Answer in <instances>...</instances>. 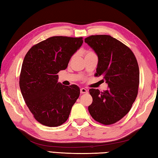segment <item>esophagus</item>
<instances>
[{
	"instance_id": "esophagus-1",
	"label": "esophagus",
	"mask_w": 158,
	"mask_h": 158,
	"mask_svg": "<svg viewBox=\"0 0 158 158\" xmlns=\"http://www.w3.org/2000/svg\"><path fill=\"white\" fill-rule=\"evenodd\" d=\"M80 93H81V94H84V93H88V90L85 89H84V88H82V89H80Z\"/></svg>"
}]
</instances>
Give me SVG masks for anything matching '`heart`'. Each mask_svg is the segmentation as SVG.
Segmentation results:
<instances>
[{
	"mask_svg": "<svg viewBox=\"0 0 158 158\" xmlns=\"http://www.w3.org/2000/svg\"><path fill=\"white\" fill-rule=\"evenodd\" d=\"M94 52H92V51H90V50H88V51H86V52H85V56H88V55H91V54H94ZM73 58V56L72 57V58Z\"/></svg>",
	"mask_w": 158,
	"mask_h": 158,
	"instance_id": "heart-1",
	"label": "heart"
}]
</instances>
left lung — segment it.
<instances>
[{
	"instance_id": "8db88e82",
	"label": "left lung",
	"mask_w": 158,
	"mask_h": 158,
	"mask_svg": "<svg viewBox=\"0 0 158 158\" xmlns=\"http://www.w3.org/2000/svg\"><path fill=\"white\" fill-rule=\"evenodd\" d=\"M84 41L98 56L95 76H103L109 87L103 92L89 90L93 102L89 111L101 124L116 123L130 111L137 98L139 84L137 58L129 47L108 35H90Z\"/></svg>"
}]
</instances>
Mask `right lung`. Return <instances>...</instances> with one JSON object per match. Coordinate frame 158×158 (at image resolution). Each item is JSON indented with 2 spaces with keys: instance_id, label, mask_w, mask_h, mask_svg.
<instances>
[{
  "instance_id": "obj_1",
  "label": "right lung",
  "mask_w": 158,
  "mask_h": 158,
  "mask_svg": "<svg viewBox=\"0 0 158 158\" xmlns=\"http://www.w3.org/2000/svg\"><path fill=\"white\" fill-rule=\"evenodd\" d=\"M82 43V37L53 36L33 45L25 56L19 76L21 92L33 117L42 125L63 124L79 98V88L58 83L57 74L67 68Z\"/></svg>"
}]
</instances>
